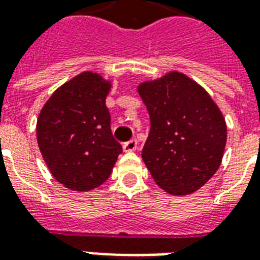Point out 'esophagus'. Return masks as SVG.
Returning a JSON list of instances; mask_svg holds the SVG:
<instances>
[{
	"mask_svg": "<svg viewBox=\"0 0 260 260\" xmlns=\"http://www.w3.org/2000/svg\"><path fill=\"white\" fill-rule=\"evenodd\" d=\"M122 149H124V152L126 153L135 152L136 149H138V141H136V139H131V141L125 142L124 145H122Z\"/></svg>",
	"mask_w": 260,
	"mask_h": 260,
	"instance_id": "obj_1",
	"label": "esophagus"
}]
</instances>
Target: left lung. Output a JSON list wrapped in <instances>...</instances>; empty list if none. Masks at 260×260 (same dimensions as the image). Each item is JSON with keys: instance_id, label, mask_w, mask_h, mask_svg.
I'll return each instance as SVG.
<instances>
[{"instance_id": "8db88e82", "label": "left lung", "mask_w": 260, "mask_h": 260, "mask_svg": "<svg viewBox=\"0 0 260 260\" xmlns=\"http://www.w3.org/2000/svg\"><path fill=\"white\" fill-rule=\"evenodd\" d=\"M138 93L150 115L142 158L154 182L175 196L201 189L223 160L227 125L221 110L198 82L178 71L143 80Z\"/></svg>"}]
</instances>
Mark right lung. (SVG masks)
Returning a JSON list of instances; mask_svg holds the SVG:
<instances>
[{
    "label": "right lung",
    "instance_id": "add662e5",
    "mask_svg": "<svg viewBox=\"0 0 260 260\" xmlns=\"http://www.w3.org/2000/svg\"><path fill=\"white\" fill-rule=\"evenodd\" d=\"M113 80L85 71L61 85L40 110L39 149L59 184L87 192L106 182L122 147L110 128L106 106Z\"/></svg>",
    "mask_w": 260,
    "mask_h": 260
}]
</instances>
